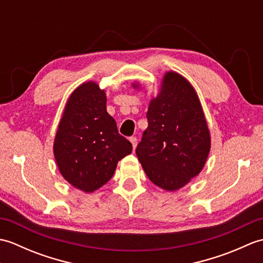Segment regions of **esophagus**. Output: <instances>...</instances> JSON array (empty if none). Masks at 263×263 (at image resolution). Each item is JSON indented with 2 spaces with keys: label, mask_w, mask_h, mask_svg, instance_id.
Wrapping results in <instances>:
<instances>
[{
  "label": "esophagus",
  "mask_w": 263,
  "mask_h": 263,
  "mask_svg": "<svg viewBox=\"0 0 263 263\" xmlns=\"http://www.w3.org/2000/svg\"><path fill=\"white\" fill-rule=\"evenodd\" d=\"M130 141H131L132 146H133V149H136L137 143H138V139H137L136 137H131V138H130Z\"/></svg>",
  "instance_id": "esophagus-1"
}]
</instances>
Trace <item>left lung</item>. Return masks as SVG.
Returning <instances> with one entry per match:
<instances>
[{
  "label": "left lung",
  "mask_w": 263,
  "mask_h": 263,
  "mask_svg": "<svg viewBox=\"0 0 263 263\" xmlns=\"http://www.w3.org/2000/svg\"><path fill=\"white\" fill-rule=\"evenodd\" d=\"M147 120L136 149L138 159L150 181L175 191L199 174L210 152V132L191 83L167 72L158 96L149 104Z\"/></svg>",
  "instance_id": "1"
}]
</instances>
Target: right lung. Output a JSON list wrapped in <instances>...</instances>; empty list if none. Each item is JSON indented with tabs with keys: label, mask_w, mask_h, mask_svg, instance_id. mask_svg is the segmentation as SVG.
I'll return each mask as SVG.
<instances>
[{
	"label": "right lung",
	"mask_w": 263,
	"mask_h": 263,
	"mask_svg": "<svg viewBox=\"0 0 263 263\" xmlns=\"http://www.w3.org/2000/svg\"><path fill=\"white\" fill-rule=\"evenodd\" d=\"M53 149L62 176L87 193L107 183L117 163L132 153L131 142L106 110V93L96 82L82 83L71 93Z\"/></svg>",
	"instance_id": "obj_1"
}]
</instances>
